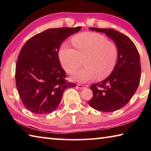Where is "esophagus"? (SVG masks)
<instances>
[{"label":"esophagus","mask_w":151,"mask_h":151,"mask_svg":"<svg viewBox=\"0 0 151 151\" xmlns=\"http://www.w3.org/2000/svg\"><path fill=\"white\" fill-rule=\"evenodd\" d=\"M76 87L78 88H80V89H83L85 87H87V86H84V85H76Z\"/></svg>","instance_id":"1"}]
</instances>
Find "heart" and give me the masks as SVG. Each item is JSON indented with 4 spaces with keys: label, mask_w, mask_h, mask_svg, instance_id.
Masks as SVG:
<instances>
[{
    "label": "heart",
    "mask_w": 151,
    "mask_h": 151,
    "mask_svg": "<svg viewBox=\"0 0 151 151\" xmlns=\"http://www.w3.org/2000/svg\"><path fill=\"white\" fill-rule=\"evenodd\" d=\"M72 42L76 48L63 45L59 50V58L64 69L73 74L85 60L86 68L78 70L72 80L85 83L97 76L103 79L109 76L115 67L118 49L104 36L96 32H84L76 36Z\"/></svg>",
    "instance_id": "b5f03b06"
}]
</instances>
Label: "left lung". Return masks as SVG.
<instances>
[{"instance_id":"obj_1","label":"left lung","mask_w":151,"mask_h":151,"mask_svg":"<svg viewBox=\"0 0 151 151\" xmlns=\"http://www.w3.org/2000/svg\"><path fill=\"white\" fill-rule=\"evenodd\" d=\"M89 29L104 33L113 40L118 49V58L111 75L90 86L93 97L88 104L99 111H116L129 103L139 86L141 75L139 52L127 36L116 30L95 27Z\"/></svg>"}]
</instances>
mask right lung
Wrapping results in <instances>:
<instances>
[{
  "label": "right lung",
  "instance_id": "1",
  "mask_svg": "<svg viewBox=\"0 0 151 151\" xmlns=\"http://www.w3.org/2000/svg\"><path fill=\"white\" fill-rule=\"evenodd\" d=\"M81 29V27L47 29L30 38L21 48L15 79L20 98L29 111L37 114L55 111L66 89L76 86L66 82L58 50L66 38Z\"/></svg>",
  "mask_w": 151,
  "mask_h": 151
}]
</instances>
